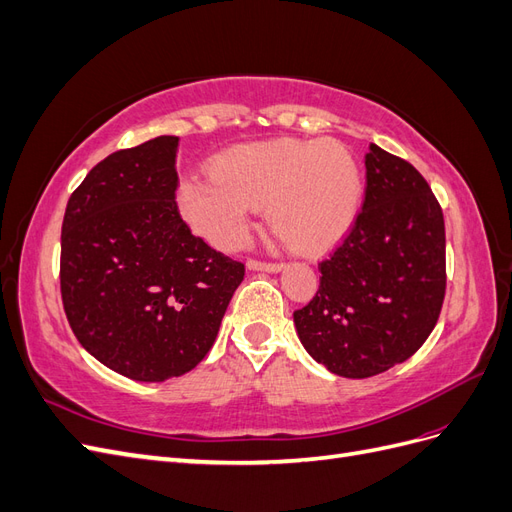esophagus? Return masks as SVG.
<instances>
[{
  "mask_svg": "<svg viewBox=\"0 0 512 512\" xmlns=\"http://www.w3.org/2000/svg\"><path fill=\"white\" fill-rule=\"evenodd\" d=\"M247 269L277 273V271L284 269V265H282V262H265V260H254V258H252V260H247Z\"/></svg>",
  "mask_w": 512,
  "mask_h": 512,
  "instance_id": "obj_1",
  "label": "esophagus"
}]
</instances>
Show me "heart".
I'll list each match as a JSON object with an SVG mask.
<instances>
[{
  "mask_svg": "<svg viewBox=\"0 0 512 512\" xmlns=\"http://www.w3.org/2000/svg\"><path fill=\"white\" fill-rule=\"evenodd\" d=\"M361 170L333 138H273L230 147L209 166V179L177 190L183 220L220 250L245 241L254 209L294 252L320 254L342 239L359 213Z\"/></svg>",
  "mask_w": 512,
  "mask_h": 512,
  "instance_id": "obj_1",
  "label": "heart"
}]
</instances>
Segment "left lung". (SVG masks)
Here are the masks:
<instances>
[{
    "instance_id": "left-lung-1",
    "label": "left lung",
    "mask_w": 512,
    "mask_h": 512,
    "mask_svg": "<svg viewBox=\"0 0 512 512\" xmlns=\"http://www.w3.org/2000/svg\"><path fill=\"white\" fill-rule=\"evenodd\" d=\"M363 209L316 297L294 312L301 344L344 378L382 374L425 344L446 292L444 215L418 170L371 143Z\"/></svg>"
}]
</instances>
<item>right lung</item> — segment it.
I'll return each instance as SVG.
<instances>
[{
    "label": "right lung",
    "mask_w": 512,
    "mask_h": 512,
    "mask_svg": "<svg viewBox=\"0 0 512 512\" xmlns=\"http://www.w3.org/2000/svg\"><path fill=\"white\" fill-rule=\"evenodd\" d=\"M177 136L121 149L89 170L61 226V301L81 346L117 374L164 382L211 350L243 262L181 220Z\"/></svg>",
    "instance_id": "obj_1"
}]
</instances>
